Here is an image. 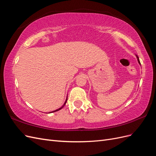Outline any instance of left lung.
I'll list each match as a JSON object with an SVG mask.
<instances>
[{
  "label": "left lung",
  "mask_w": 156,
  "mask_h": 156,
  "mask_svg": "<svg viewBox=\"0 0 156 156\" xmlns=\"http://www.w3.org/2000/svg\"><path fill=\"white\" fill-rule=\"evenodd\" d=\"M136 58H137V60H138V62H139V64L140 65V60H139V57H138V56H137V55H136Z\"/></svg>",
  "instance_id": "left-lung-1"
}]
</instances>
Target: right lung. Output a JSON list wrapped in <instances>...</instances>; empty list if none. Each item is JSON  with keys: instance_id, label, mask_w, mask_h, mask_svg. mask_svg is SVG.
<instances>
[{"instance_id": "1", "label": "right lung", "mask_w": 156, "mask_h": 156, "mask_svg": "<svg viewBox=\"0 0 156 156\" xmlns=\"http://www.w3.org/2000/svg\"><path fill=\"white\" fill-rule=\"evenodd\" d=\"M67 99H68V96H67V98H66V101H65V102H64V105L61 107L60 108H58V109H56V110H55V111H51V112H49V113H52V112H56V111H59V110H60L61 108H62L63 107H64V106L66 105V102H67Z\"/></svg>"}]
</instances>
